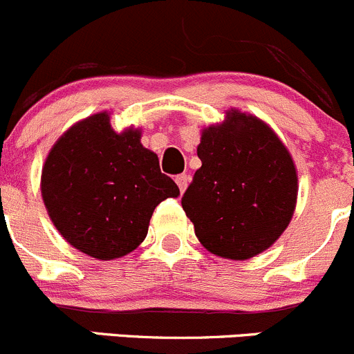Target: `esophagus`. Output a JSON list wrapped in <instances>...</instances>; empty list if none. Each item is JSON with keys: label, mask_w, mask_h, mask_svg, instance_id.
I'll use <instances>...</instances> for the list:
<instances>
[{"label": "esophagus", "mask_w": 354, "mask_h": 354, "mask_svg": "<svg viewBox=\"0 0 354 354\" xmlns=\"http://www.w3.org/2000/svg\"><path fill=\"white\" fill-rule=\"evenodd\" d=\"M176 182H177L178 189H180V192H184L185 187H187V184H189V176H185V174H182V176H177Z\"/></svg>", "instance_id": "esophagus-1"}]
</instances>
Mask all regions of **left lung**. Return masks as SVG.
<instances>
[{"instance_id": "obj_1", "label": "left lung", "mask_w": 354, "mask_h": 354, "mask_svg": "<svg viewBox=\"0 0 354 354\" xmlns=\"http://www.w3.org/2000/svg\"><path fill=\"white\" fill-rule=\"evenodd\" d=\"M201 167L182 198L199 243L225 260L267 251L291 222L297 201L295 160L261 118L230 108L201 131Z\"/></svg>"}]
</instances>
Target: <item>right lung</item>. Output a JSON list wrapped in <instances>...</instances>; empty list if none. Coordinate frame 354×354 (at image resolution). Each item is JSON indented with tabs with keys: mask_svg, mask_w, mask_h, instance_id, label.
Segmentation results:
<instances>
[{
	"mask_svg": "<svg viewBox=\"0 0 354 354\" xmlns=\"http://www.w3.org/2000/svg\"><path fill=\"white\" fill-rule=\"evenodd\" d=\"M108 111L66 129L46 156L41 196L63 239L96 260H117L148 234L156 206L180 194L141 145V129L115 132Z\"/></svg>",
	"mask_w": 354,
	"mask_h": 354,
	"instance_id": "right-lung-1",
	"label": "right lung"
}]
</instances>
